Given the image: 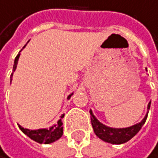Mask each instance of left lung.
Segmentation results:
<instances>
[{
    "instance_id": "obj_1",
    "label": "left lung",
    "mask_w": 158,
    "mask_h": 158,
    "mask_svg": "<svg viewBox=\"0 0 158 158\" xmlns=\"http://www.w3.org/2000/svg\"><path fill=\"white\" fill-rule=\"evenodd\" d=\"M150 107V102L148 103V108L149 110ZM148 114L145 115V118L142 119L140 123L136 124L129 127L127 128H111L103 125L99 121L94 118L93 112L90 111V119H91V125H93L94 131L97 135L102 139L103 141L110 142V143L114 144H121L124 142L128 141L131 138H132L135 134L140 131L142 125L144 124Z\"/></svg>"
}]
</instances>
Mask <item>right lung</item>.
<instances>
[{
	"label": "right lung",
	"mask_w": 158,
	"mask_h": 158,
	"mask_svg": "<svg viewBox=\"0 0 158 158\" xmlns=\"http://www.w3.org/2000/svg\"><path fill=\"white\" fill-rule=\"evenodd\" d=\"M19 56H20V54H19L16 59H15V64H14V68H13V71H15L17 68V64H18V60H19ZM13 76V73H12ZM12 81V80H10ZM73 94L69 95V98L72 97ZM64 118V115H61V118ZM63 123H61V119H60L57 121V124L52 127L50 129H38V131H30V129H27L22 127L21 125H19L21 131L24 132L25 134H27V136L30 138H31L33 140L39 142V143H51V142H54L56 140H57L59 138L61 137L63 135V132H64V129H63Z\"/></svg>",
	"instance_id": "1"
}]
</instances>
